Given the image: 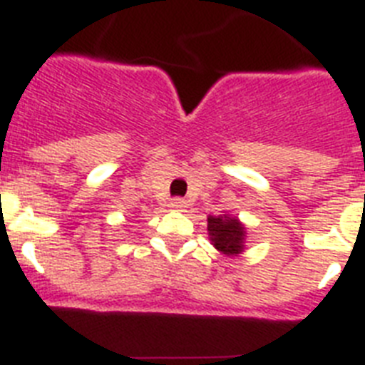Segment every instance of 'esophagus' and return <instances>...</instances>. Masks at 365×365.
<instances>
[{
  "mask_svg": "<svg viewBox=\"0 0 365 365\" xmlns=\"http://www.w3.org/2000/svg\"><path fill=\"white\" fill-rule=\"evenodd\" d=\"M168 206H170L172 210H182V208H186V201L185 199H173Z\"/></svg>",
  "mask_w": 365,
  "mask_h": 365,
  "instance_id": "esophagus-1",
  "label": "esophagus"
}]
</instances>
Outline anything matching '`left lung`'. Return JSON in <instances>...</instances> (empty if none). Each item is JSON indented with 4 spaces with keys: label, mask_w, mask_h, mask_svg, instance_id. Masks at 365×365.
<instances>
[{
    "label": "left lung",
    "mask_w": 365,
    "mask_h": 365,
    "mask_svg": "<svg viewBox=\"0 0 365 365\" xmlns=\"http://www.w3.org/2000/svg\"><path fill=\"white\" fill-rule=\"evenodd\" d=\"M208 237L214 248L228 257L245 252L247 227L235 215L222 212V215H208Z\"/></svg>",
    "instance_id": "obj_1"
}]
</instances>
